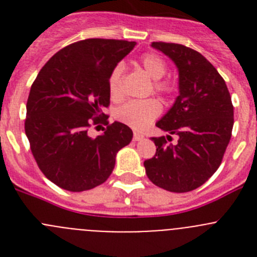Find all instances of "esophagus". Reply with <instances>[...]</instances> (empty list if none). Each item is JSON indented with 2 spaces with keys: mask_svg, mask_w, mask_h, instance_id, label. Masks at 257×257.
Here are the masks:
<instances>
[{
  "mask_svg": "<svg viewBox=\"0 0 257 257\" xmlns=\"http://www.w3.org/2000/svg\"><path fill=\"white\" fill-rule=\"evenodd\" d=\"M143 139H144V135H142V134L139 133H134V140H135V142H139V140Z\"/></svg>",
  "mask_w": 257,
  "mask_h": 257,
  "instance_id": "1",
  "label": "esophagus"
}]
</instances>
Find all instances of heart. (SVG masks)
I'll return each mask as SVG.
<instances>
[{"mask_svg": "<svg viewBox=\"0 0 257 257\" xmlns=\"http://www.w3.org/2000/svg\"><path fill=\"white\" fill-rule=\"evenodd\" d=\"M143 69L152 79H154V90L162 94H171L174 86L167 79H162L167 73V64L160 55L148 52L140 58ZM124 65L118 63L112 69L108 78V90L113 100H118L122 96V78ZM160 101L156 99L145 100H130L115 110V118L122 123L133 127L135 130H144L156 119L161 113Z\"/></svg>", "mask_w": 257, "mask_h": 257, "instance_id": "1", "label": "heart"}]
</instances>
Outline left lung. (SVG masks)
<instances>
[{
	"mask_svg": "<svg viewBox=\"0 0 257 257\" xmlns=\"http://www.w3.org/2000/svg\"><path fill=\"white\" fill-rule=\"evenodd\" d=\"M179 70V96L156 126L170 135L152 138L153 158L144 162L149 180L162 189L185 193L205 184L219 169L231 138V97L216 68L196 50L152 42ZM171 135H178L175 145Z\"/></svg>",
	"mask_w": 257,
	"mask_h": 257,
	"instance_id": "1",
	"label": "left lung"
}]
</instances>
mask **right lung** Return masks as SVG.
Wrapping results in <instances>:
<instances>
[{"mask_svg":"<svg viewBox=\"0 0 257 257\" xmlns=\"http://www.w3.org/2000/svg\"><path fill=\"white\" fill-rule=\"evenodd\" d=\"M136 42L87 38L61 49L40 70L27 101L26 135L42 174L69 192L103 184L118 151L130 144L133 130L109 123L108 78ZM91 124H104L91 138Z\"/></svg>","mask_w":257,"mask_h":257,"instance_id":"1","label":"right lung"}]
</instances>
